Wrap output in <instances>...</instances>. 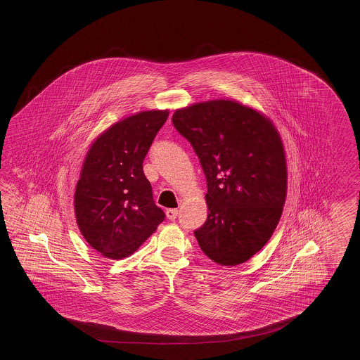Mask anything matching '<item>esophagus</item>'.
<instances>
[{
	"instance_id": "obj_1",
	"label": "esophagus",
	"mask_w": 360,
	"mask_h": 360,
	"mask_svg": "<svg viewBox=\"0 0 360 360\" xmlns=\"http://www.w3.org/2000/svg\"><path fill=\"white\" fill-rule=\"evenodd\" d=\"M166 214H167V219L171 220V221H174L175 219L177 217V210L176 208H169L166 211Z\"/></svg>"
}]
</instances>
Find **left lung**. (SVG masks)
<instances>
[{
	"mask_svg": "<svg viewBox=\"0 0 360 360\" xmlns=\"http://www.w3.org/2000/svg\"><path fill=\"white\" fill-rule=\"evenodd\" d=\"M172 123L198 155L207 181V220L194 231L211 260H250L266 245L283 211L287 167L270 120L231 100L177 109Z\"/></svg>",
	"mask_w": 360,
	"mask_h": 360,
	"instance_id": "8db88e82",
	"label": "left lung"
}]
</instances>
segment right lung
<instances>
[{
	"label": "right lung",
	"instance_id": "1",
	"mask_svg": "<svg viewBox=\"0 0 360 360\" xmlns=\"http://www.w3.org/2000/svg\"><path fill=\"white\" fill-rule=\"evenodd\" d=\"M169 110H148L115 123L87 152L75 194L86 242L108 259L135 252L165 212L155 206L143 162Z\"/></svg>",
	"mask_w": 360,
	"mask_h": 360
}]
</instances>
